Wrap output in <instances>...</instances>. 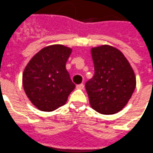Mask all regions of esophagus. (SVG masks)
I'll use <instances>...</instances> for the list:
<instances>
[{"label": "esophagus", "mask_w": 153, "mask_h": 153, "mask_svg": "<svg viewBox=\"0 0 153 153\" xmlns=\"http://www.w3.org/2000/svg\"><path fill=\"white\" fill-rule=\"evenodd\" d=\"M76 88H77V89H83L84 88V85L82 83L79 84V85H76Z\"/></svg>", "instance_id": "esophagus-1"}]
</instances>
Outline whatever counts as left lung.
I'll list each match as a JSON object with an SVG mask.
<instances>
[{
	"mask_svg": "<svg viewBox=\"0 0 153 153\" xmlns=\"http://www.w3.org/2000/svg\"><path fill=\"white\" fill-rule=\"evenodd\" d=\"M94 76L86 82L89 103L102 114H114L122 110L136 88V76L120 50L113 46L91 50Z\"/></svg>",
	"mask_w": 153,
	"mask_h": 153,
	"instance_id": "left-lung-1",
	"label": "left lung"
}]
</instances>
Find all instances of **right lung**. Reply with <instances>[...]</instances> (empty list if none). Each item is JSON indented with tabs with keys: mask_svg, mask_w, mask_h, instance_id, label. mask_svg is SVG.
Here are the masks:
<instances>
[{
	"mask_svg": "<svg viewBox=\"0 0 153 153\" xmlns=\"http://www.w3.org/2000/svg\"><path fill=\"white\" fill-rule=\"evenodd\" d=\"M72 50L53 45L43 48L26 65L22 86L31 103L41 111L51 112L65 104L75 88L65 63Z\"/></svg>",
	"mask_w": 153,
	"mask_h": 153,
	"instance_id": "obj_1",
	"label": "right lung"
}]
</instances>
